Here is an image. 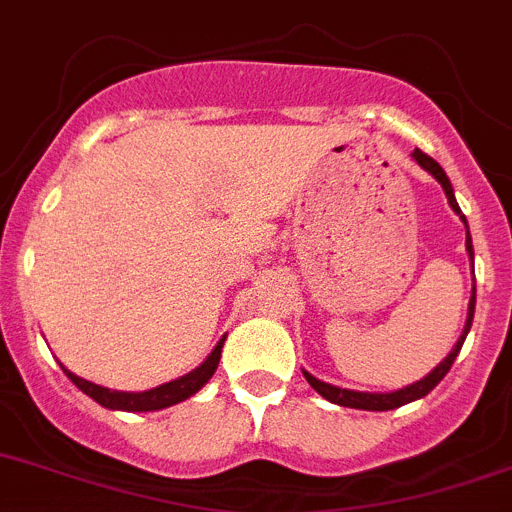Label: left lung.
Listing matches in <instances>:
<instances>
[{
	"mask_svg": "<svg viewBox=\"0 0 512 512\" xmlns=\"http://www.w3.org/2000/svg\"><path fill=\"white\" fill-rule=\"evenodd\" d=\"M412 158L417 160V165H420V168H425L427 173H430L432 178H435L437 183H440L442 191H445V196H447V203H450L452 211H455L457 216H460V221L465 223V228H467V218L462 216L460 206H457L455 191H452V183H450V178H447L445 170H442V165L437 163L435 158H430V155L422 153V150H415V153H412ZM465 248H467V256H470V264H472V261H475V251H472L470 228H467ZM472 279H475V274H472ZM472 316H475V284H472V296H470V304H467L465 326H462V334H460V339H457L455 347H452V352L447 354V357L442 359V362L437 364V367L432 369L430 374H425V377L417 379V382L407 384V387L394 389V392H357V389H344V387H334V384L321 382V379H316L314 374H309V372H306V369H301V372H304L306 382H309L311 387H314L316 392L321 394V397L329 399V402H334V405H339V407H352V410H369V412L397 410V407L410 405V402H415V399L427 397V394H430L432 389H435L437 384L442 382V377H445V374L450 372L452 362H455V357H457V354H460L462 344H465L467 332H470Z\"/></svg>",
	"mask_w": 512,
	"mask_h": 512,
	"instance_id": "left-lung-1",
	"label": "left lung"
}]
</instances>
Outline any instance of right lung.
<instances>
[{
  "label": "right lung",
  "mask_w": 512,
  "mask_h": 512,
  "mask_svg": "<svg viewBox=\"0 0 512 512\" xmlns=\"http://www.w3.org/2000/svg\"><path fill=\"white\" fill-rule=\"evenodd\" d=\"M223 342H226V334L218 339V344L213 347V352L198 364L196 369H191L188 374L178 379H170V382L158 384L153 389H145V392H120V389H110L102 387V384L90 382V379H82L77 374H72L70 369L62 367V372L75 382L77 389L92 397L97 405H102L105 410H120V412H155V410H165V407H173L183 399L193 397L201 387H206L208 379L213 377V372L218 369V362H221V349Z\"/></svg>",
  "instance_id": "obj_1"
}]
</instances>
